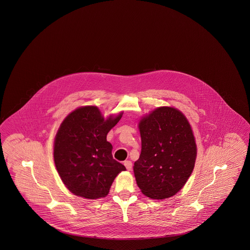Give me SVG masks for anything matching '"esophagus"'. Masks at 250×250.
Masks as SVG:
<instances>
[{
  "label": "esophagus",
  "mask_w": 250,
  "mask_h": 250,
  "mask_svg": "<svg viewBox=\"0 0 250 250\" xmlns=\"http://www.w3.org/2000/svg\"><path fill=\"white\" fill-rule=\"evenodd\" d=\"M124 165L125 166V167H126V169H127L128 171H130V170L132 169V162H131V161H129V160H126V161H125V162H124Z\"/></svg>",
  "instance_id": "esophagus-1"
}]
</instances>
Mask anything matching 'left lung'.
Here are the masks:
<instances>
[{
	"instance_id": "8db88e82",
	"label": "left lung",
	"mask_w": 250,
	"mask_h": 250,
	"mask_svg": "<svg viewBox=\"0 0 250 250\" xmlns=\"http://www.w3.org/2000/svg\"><path fill=\"white\" fill-rule=\"evenodd\" d=\"M141 154L134 165L136 184L146 196L164 200L173 196L191 174L197 147L185 115L162 106L141 118Z\"/></svg>"
}]
</instances>
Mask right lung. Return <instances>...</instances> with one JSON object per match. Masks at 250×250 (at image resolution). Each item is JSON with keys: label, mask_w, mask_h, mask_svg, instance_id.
<instances>
[{"label": "right lung", "mask_w": 250, "mask_h": 250, "mask_svg": "<svg viewBox=\"0 0 250 250\" xmlns=\"http://www.w3.org/2000/svg\"><path fill=\"white\" fill-rule=\"evenodd\" d=\"M123 112L104 119L98 107L83 106L61 123L54 141V161L70 192L86 199L105 197L115 177L125 167L113 158L108 132Z\"/></svg>", "instance_id": "1"}]
</instances>
